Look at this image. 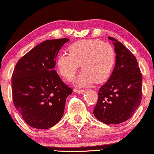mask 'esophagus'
I'll return each instance as SVG.
<instances>
[{
  "label": "esophagus",
  "instance_id": "34e87169",
  "mask_svg": "<svg viewBox=\"0 0 154 154\" xmlns=\"http://www.w3.org/2000/svg\"><path fill=\"white\" fill-rule=\"evenodd\" d=\"M74 92H77V93H84V90H79V89H74Z\"/></svg>",
  "mask_w": 154,
  "mask_h": 154
}]
</instances>
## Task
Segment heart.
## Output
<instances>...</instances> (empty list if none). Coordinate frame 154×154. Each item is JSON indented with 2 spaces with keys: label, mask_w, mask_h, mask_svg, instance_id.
I'll return each instance as SVG.
<instances>
[{
  "label": "heart",
  "mask_w": 154,
  "mask_h": 154,
  "mask_svg": "<svg viewBox=\"0 0 154 154\" xmlns=\"http://www.w3.org/2000/svg\"><path fill=\"white\" fill-rule=\"evenodd\" d=\"M68 51L69 54L64 53L57 57L58 70L66 79L71 80L81 64L83 71L76 80L79 86H86L93 82H104L110 75L115 63L114 48L99 39L77 41L68 46Z\"/></svg>",
  "instance_id": "heart-1"
}]
</instances>
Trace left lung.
<instances>
[{"mask_svg":"<svg viewBox=\"0 0 154 154\" xmlns=\"http://www.w3.org/2000/svg\"><path fill=\"white\" fill-rule=\"evenodd\" d=\"M115 67L108 81L99 90L94 116L107 125L119 124L132 116L142 100L143 77L135 56L115 38Z\"/></svg>","mask_w":154,"mask_h":154,"instance_id":"8db88e82","label":"left lung"}]
</instances>
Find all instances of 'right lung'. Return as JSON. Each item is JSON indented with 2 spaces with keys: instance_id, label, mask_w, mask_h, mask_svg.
I'll use <instances>...</instances> for the list:
<instances>
[{
  "instance_id": "add662e5",
  "label": "right lung",
  "mask_w": 154,
  "mask_h": 154,
  "mask_svg": "<svg viewBox=\"0 0 154 154\" xmlns=\"http://www.w3.org/2000/svg\"><path fill=\"white\" fill-rule=\"evenodd\" d=\"M68 38L48 40L22 57L11 77L12 99L23 120L32 128L46 130L64 114L72 90L54 69L55 58Z\"/></svg>"
}]
</instances>
